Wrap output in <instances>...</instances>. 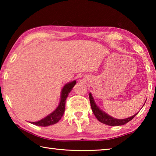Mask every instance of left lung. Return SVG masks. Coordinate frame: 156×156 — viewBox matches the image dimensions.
<instances>
[{"label": "left lung", "instance_id": "8db88e82", "mask_svg": "<svg viewBox=\"0 0 156 156\" xmlns=\"http://www.w3.org/2000/svg\"><path fill=\"white\" fill-rule=\"evenodd\" d=\"M89 100H90L91 107L94 114L100 122L105 124V125H107L109 126L124 125L127 122H129V121H131L137 114H138V113H137L136 114L132 115L129 118H125V119H117V118H114L112 117L111 115H108L107 113H105V112H103V111L100 109V108L98 107V105H96V102H95L94 98L92 96L91 93H89Z\"/></svg>", "mask_w": 156, "mask_h": 156}]
</instances>
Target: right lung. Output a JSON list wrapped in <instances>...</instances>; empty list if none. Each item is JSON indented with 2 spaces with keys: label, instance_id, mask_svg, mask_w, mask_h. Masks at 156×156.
Wrapping results in <instances>:
<instances>
[{
  "label": "right lung",
  "instance_id": "1",
  "mask_svg": "<svg viewBox=\"0 0 156 156\" xmlns=\"http://www.w3.org/2000/svg\"><path fill=\"white\" fill-rule=\"evenodd\" d=\"M76 84V81L73 80L70 83H68L62 89L61 94H60V100L58 106L56 107L54 112H51L50 114L47 115L45 118H43L41 120L37 122H30L33 125L41 126H47L49 125H54L57 123L61 119L63 114H64L65 109V101L68 96L69 94L72 91L73 87Z\"/></svg>",
  "mask_w": 156,
  "mask_h": 156
}]
</instances>
